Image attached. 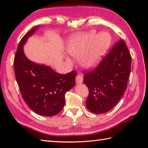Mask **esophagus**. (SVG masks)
<instances>
[{
  "label": "esophagus",
  "mask_w": 148,
  "mask_h": 148,
  "mask_svg": "<svg viewBox=\"0 0 148 148\" xmlns=\"http://www.w3.org/2000/svg\"><path fill=\"white\" fill-rule=\"evenodd\" d=\"M76 81L77 84H82V82H83V76H82V75L81 74H78L77 75V76L76 77Z\"/></svg>",
  "instance_id": "esophagus-1"
}]
</instances>
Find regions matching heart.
Wrapping results in <instances>:
<instances>
[{
    "mask_svg": "<svg viewBox=\"0 0 148 148\" xmlns=\"http://www.w3.org/2000/svg\"><path fill=\"white\" fill-rule=\"evenodd\" d=\"M111 42V36L105 32L99 34L94 31L76 34L68 40L67 51L71 56L78 58L81 66L91 69L101 62Z\"/></svg>",
    "mask_w": 148,
    "mask_h": 148,
    "instance_id": "heart-1",
    "label": "heart"
}]
</instances>
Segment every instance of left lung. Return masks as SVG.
I'll use <instances>...</instances> for the list:
<instances>
[{"label": "left lung", "mask_w": 148, "mask_h": 148, "mask_svg": "<svg viewBox=\"0 0 148 148\" xmlns=\"http://www.w3.org/2000/svg\"><path fill=\"white\" fill-rule=\"evenodd\" d=\"M131 65L128 48L120 39L97 68L84 74V83L89 91L86 104L90 112L106 113L116 106L126 90Z\"/></svg>", "instance_id": "obj_1"}]
</instances>
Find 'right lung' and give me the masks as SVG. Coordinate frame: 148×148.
<instances>
[{"mask_svg": "<svg viewBox=\"0 0 148 148\" xmlns=\"http://www.w3.org/2000/svg\"><path fill=\"white\" fill-rule=\"evenodd\" d=\"M39 28L34 27L20 41L14 58V72L22 97L31 109L41 116H53L63 108L65 93L75 86L77 74L73 71L59 74L27 58L23 46Z\"/></svg>", "mask_w": 148, "mask_h": 148, "instance_id": "right-lung-1", "label": "right lung"}]
</instances>
